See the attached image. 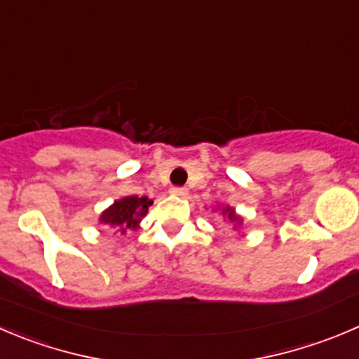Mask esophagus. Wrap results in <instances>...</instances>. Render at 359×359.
I'll list each match as a JSON object with an SVG mask.
<instances>
[{
    "mask_svg": "<svg viewBox=\"0 0 359 359\" xmlns=\"http://www.w3.org/2000/svg\"><path fill=\"white\" fill-rule=\"evenodd\" d=\"M170 194L176 197H187L189 196V190L183 189V187H174V189H170Z\"/></svg>",
    "mask_w": 359,
    "mask_h": 359,
    "instance_id": "1",
    "label": "esophagus"
}]
</instances>
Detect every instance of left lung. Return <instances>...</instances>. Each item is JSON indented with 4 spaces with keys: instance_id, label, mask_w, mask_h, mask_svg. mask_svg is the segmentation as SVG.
Masks as SVG:
<instances>
[{
    "instance_id": "8db88e82",
    "label": "left lung",
    "mask_w": 359,
    "mask_h": 359,
    "mask_svg": "<svg viewBox=\"0 0 359 359\" xmlns=\"http://www.w3.org/2000/svg\"><path fill=\"white\" fill-rule=\"evenodd\" d=\"M215 211H220L222 217L225 218V222H229V224L233 225L234 231H241V229H243L245 218L241 217V215H238L233 206H229V204H225V206H217Z\"/></svg>"
}]
</instances>
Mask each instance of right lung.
<instances>
[{
	"instance_id": "1",
	"label": "right lung",
	"mask_w": 359,
	"mask_h": 359,
	"mask_svg": "<svg viewBox=\"0 0 359 359\" xmlns=\"http://www.w3.org/2000/svg\"><path fill=\"white\" fill-rule=\"evenodd\" d=\"M153 204L148 197L126 196L114 201L107 210H104L98 217V222L111 229H118L121 233H126L128 229L141 227L142 218L148 213L149 206Z\"/></svg>"
}]
</instances>
